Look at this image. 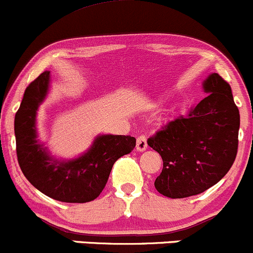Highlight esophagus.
<instances>
[{
    "label": "esophagus",
    "mask_w": 253,
    "mask_h": 253,
    "mask_svg": "<svg viewBox=\"0 0 253 253\" xmlns=\"http://www.w3.org/2000/svg\"><path fill=\"white\" fill-rule=\"evenodd\" d=\"M146 148H147V138H146L145 135H140L136 141V149L140 152H143Z\"/></svg>",
    "instance_id": "1"
}]
</instances>
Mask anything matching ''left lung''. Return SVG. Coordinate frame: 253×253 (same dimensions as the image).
I'll list each match as a JSON object with an SVG mask.
<instances>
[{
  "label": "left lung",
  "instance_id": "left-lung-1",
  "mask_svg": "<svg viewBox=\"0 0 253 253\" xmlns=\"http://www.w3.org/2000/svg\"><path fill=\"white\" fill-rule=\"evenodd\" d=\"M203 86L208 96L147 140L163 159L154 186L172 199L212 187L229 171L238 153L240 115L230 85L212 73Z\"/></svg>",
  "mask_w": 253,
  "mask_h": 253
}]
</instances>
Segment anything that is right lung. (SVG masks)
<instances>
[{
    "mask_svg": "<svg viewBox=\"0 0 253 253\" xmlns=\"http://www.w3.org/2000/svg\"><path fill=\"white\" fill-rule=\"evenodd\" d=\"M49 71L29 84L14 118L19 167L30 183L43 194L64 203H88L105 188L117 159L130 153L136 138L130 135H102L85 154L70 162L48 156L37 141L36 113L48 91Z\"/></svg>",
    "mask_w": 253,
    "mask_h": 253,
    "instance_id": "right-lung-1",
    "label": "right lung"
}]
</instances>
